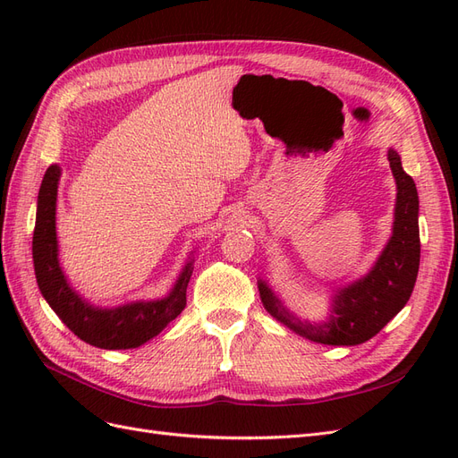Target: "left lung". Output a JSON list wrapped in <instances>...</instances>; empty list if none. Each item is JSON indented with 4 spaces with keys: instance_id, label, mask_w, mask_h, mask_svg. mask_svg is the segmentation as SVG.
Masks as SVG:
<instances>
[{
    "instance_id": "8db88e82",
    "label": "left lung",
    "mask_w": 458,
    "mask_h": 458,
    "mask_svg": "<svg viewBox=\"0 0 458 458\" xmlns=\"http://www.w3.org/2000/svg\"><path fill=\"white\" fill-rule=\"evenodd\" d=\"M387 160L397 185L392 237L369 273L332 290L325 321H303L284 306L266 279L258 281L263 308L303 338L327 345L363 344L377 336L405 308L412 294L420 266L419 192L401 165L397 150H387Z\"/></svg>"
}]
</instances>
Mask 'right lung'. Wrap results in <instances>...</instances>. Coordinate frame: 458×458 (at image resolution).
I'll use <instances>...</instances> for the list:
<instances>
[{"mask_svg": "<svg viewBox=\"0 0 458 458\" xmlns=\"http://www.w3.org/2000/svg\"><path fill=\"white\" fill-rule=\"evenodd\" d=\"M61 165L51 164L38 192L32 258L36 281L49 308L74 335L101 350L140 348L185 310L187 284L195 269L192 252L170 293L157 300H137L116 308H99L78 294L59 261L57 192Z\"/></svg>", "mask_w": 458, "mask_h": 458, "instance_id": "right-lung-1", "label": "right lung"}]
</instances>
